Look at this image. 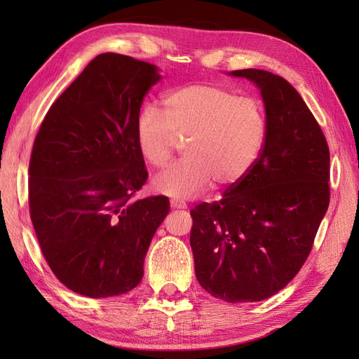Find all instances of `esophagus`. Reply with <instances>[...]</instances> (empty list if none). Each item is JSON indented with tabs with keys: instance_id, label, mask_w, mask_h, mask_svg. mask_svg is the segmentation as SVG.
<instances>
[{
	"instance_id": "esophagus-1",
	"label": "esophagus",
	"mask_w": 359,
	"mask_h": 359,
	"mask_svg": "<svg viewBox=\"0 0 359 359\" xmlns=\"http://www.w3.org/2000/svg\"><path fill=\"white\" fill-rule=\"evenodd\" d=\"M170 203H171L172 210H185L187 208V203L180 199H175V197L170 201Z\"/></svg>"
}]
</instances>
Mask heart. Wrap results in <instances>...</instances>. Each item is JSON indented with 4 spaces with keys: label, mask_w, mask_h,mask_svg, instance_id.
<instances>
[{
    "label": "heart",
    "mask_w": 359,
    "mask_h": 359,
    "mask_svg": "<svg viewBox=\"0 0 359 359\" xmlns=\"http://www.w3.org/2000/svg\"><path fill=\"white\" fill-rule=\"evenodd\" d=\"M165 112L143 104L135 116L134 135L142 157L154 168L170 162L177 137L187 139L185 158L152 180L157 193L187 199L212 182L233 187L253 170L264 149L266 116L256 98L194 83L163 97Z\"/></svg>",
    "instance_id": "1"
}]
</instances>
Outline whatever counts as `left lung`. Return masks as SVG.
Listing matches in <instances>:
<instances>
[{"label": "left lung", "instance_id": "obj_1", "mask_svg": "<svg viewBox=\"0 0 359 359\" xmlns=\"http://www.w3.org/2000/svg\"><path fill=\"white\" fill-rule=\"evenodd\" d=\"M261 89L266 137L256 165L212 203L191 210L196 278L226 302H256L292 280L330 202V152L290 83L269 71H233Z\"/></svg>", "mask_w": 359, "mask_h": 359}]
</instances>
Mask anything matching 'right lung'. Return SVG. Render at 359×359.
Instances as JSON below:
<instances>
[{
	"label": "right lung",
	"instance_id": "obj_1",
	"mask_svg": "<svg viewBox=\"0 0 359 359\" xmlns=\"http://www.w3.org/2000/svg\"><path fill=\"white\" fill-rule=\"evenodd\" d=\"M162 79L154 65L97 55L46 114L29 163V210L50 270L89 297L140 284L152 236L170 212L165 196L134 201L148 171L134 121Z\"/></svg>",
	"mask_w": 359,
	"mask_h": 359
}]
</instances>
